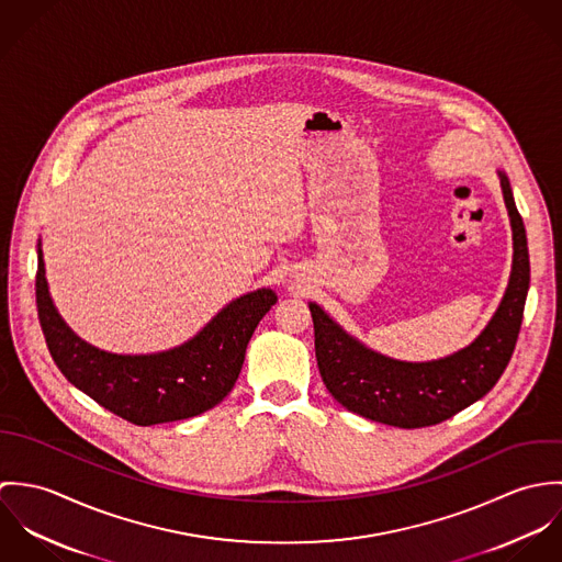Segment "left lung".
I'll return each instance as SVG.
<instances>
[{
  "label": "left lung",
  "mask_w": 562,
  "mask_h": 562,
  "mask_svg": "<svg viewBox=\"0 0 562 562\" xmlns=\"http://www.w3.org/2000/svg\"><path fill=\"white\" fill-rule=\"evenodd\" d=\"M497 177L513 229V268L497 312L470 346L435 361H398L363 346L310 303L322 381L348 411L398 428L432 426L481 401L504 374L524 321L530 257L508 177L502 170Z\"/></svg>",
  "instance_id": "1"
}]
</instances>
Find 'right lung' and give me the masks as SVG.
Masks as SVG:
<instances>
[{
	"label": "right lung",
	"mask_w": 562,
	"mask_h": 562,
	"mask_svg": "<svg viewBox=\"0 0 562 562\" xmlns=\"http://www.w3.org/2000/svg\"><path fill=\"white\" fill-rule=\"evenodd\" d=\"M274 303L277 294L261 288L232 301L177 348L154 355L105 352L60 318L38 241L36 307L56 366L86 396L136 426L188 419L223 402L238 381L252 330Z\"/></svg>",
	"instance_id": "right-lung-1"
}]
</instances>
